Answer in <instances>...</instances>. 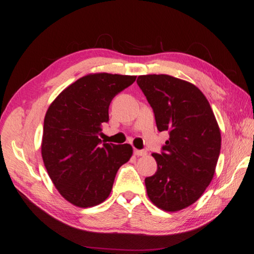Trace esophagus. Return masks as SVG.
I'll return each instance as SVG.
<instances>
[{"instance_id": "34e87169", "label": "esophagus", "mask_w": 254, "mask_h": 254, "mask_svg": "<svg viewBox=\"0 0 254 254\" xmlns=\"http://www.w3.org/2000/svg\"><path fill=\"white\" fill-rule=\"evenodd\" d=\"M134 154L137 157H143V156H145V154H147V151H145V150H136V149H134Z\"/></svg>"}]
</instances>
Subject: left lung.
I'll return each instance as SVG.
<instances>
[{"instance_id":"8db88e82","label":"left lung","mask_w":254,"mask_h":254,"mask_svg":"<svg viewBox=\"0 0 254 254\" xmlns=\"http://www.w3.org/2000/svg\"><path fill=\"white\" fill-rule=\"evenodd\" d=\"M158 130L168 131L158 169L144 179L150 200L166 212L194 204L212 182L221 151V132L207 98L195 85L169 75L139 76Z\"/></svg>"}]
</instances>
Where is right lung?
<instances>
[{
    "mask_svg": "<svg viewBox=\"0 0 254 254\" xmlns=\"http://www.w3.org/2000/svg\"><path fill=\"white\" fill-rule=\"evenodd\" d=\"M136 76L89 74L56 97L44 122L41 154L50 179L64 198L92 207L111 194L120 167L130 160V144L102 143V123L109 107Z\"/></svg>",
    "mask_w": 254,
    "mask_h": 254,
    "instance_id": "right-lung-1",
    "label": "right lung"
}]
</instances>
